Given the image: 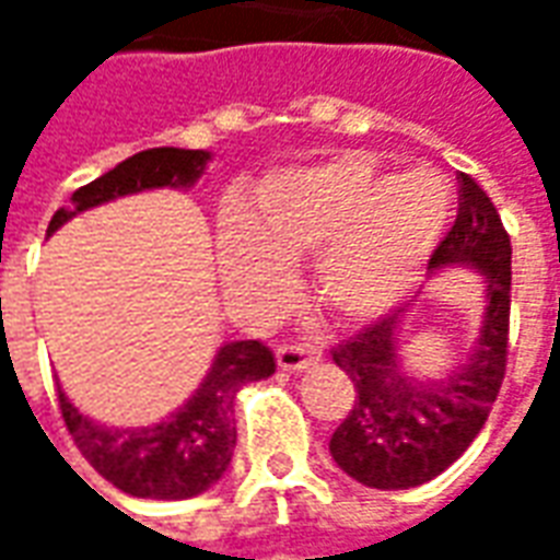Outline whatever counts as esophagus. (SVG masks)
<instances>
[{"label":"esophagus","mask_w":560,"mask_h":560,"mask_svg":"<svg viewBox=\"0 0 560 560\" xmlns=\"http://www.w3.org/2000/svg\"><path fill=\"white\" fill-rule=\"evenodd\" d=\"M276 360H279L284 372H303V369L320 360V348L308 345V341H291V345H279L276 348Z\"/></svg>","instance_id":"esophagus-1"}]
</instances>
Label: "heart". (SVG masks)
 Returning <instances> with one entry per match:
<instances>
[{
	"mask_svg": "<svg viewBox=\"0 0 560 560\" xmlns=\"http://www.w3.org/2000/svg\"><path fill=\"white\" fill-rule=\"evenodd\" d=\"M260 232L231 219L224 269L243 284H276L284 257L316 255L315 291L332 315L369 320L408 293L441 243L453 209L441 173H381L360 155L284 173L260 195Z\"/></svg>",
	"mask_w": 560,
	"mask_h": 560,
	"instance_id": "heart-1",
	"label": "heart"
}]
</instances>
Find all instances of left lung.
Returning a JSON list of instances; mask_svg holds the SVG:
<instances>
[{"label":"left lung","mask_w":560,"mask_h":560,"mask_svg":"<svg viewBox=\"0 0 560 560\" xmlns=\"http://www.w3.org/2000/svg\"><path fill=\"white\" fill-rule=\"evenodd\" d=\"M458 212L429 257V269L470 264L486 276V317L470 360L444 381L422 384L401 372L396 353L399 312L384 315L332 348L351 377L353 405L329 438V453L348 477L372 489H413L456 462L489 420L504 384L510 341V233L470 176L458 173Z\"/></svg>","instance_id":"obj_1"}]
</instances>
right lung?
Instances as JSON below:
<instances>
[{
    "label": "right lung",
    "instance_id": "1",
    "mask_svg": "<svg viewBox=\"0 0 560 560\" xmlns=\"http://www.w3.org/2000/svg\"><path fill=\"white\" fill-rule=\"evenodd\" d=\"M209 152L203 149L159 147L143 149L98 179L80 185L71 195V207L56 209L47 236L74 219L83 209L98 207L116 197L147 191V188H188L207 171ZM276 360L264 341H231L215 353L207 381L200 384L191 401L173 413L171 420L155 422L147 429H107L92 422L66 399L59 389V411L74 444L116 489L135 498L179 501L207 492L228 470L236 446L233 401L236 393L269 377Z\"/></svg>",
    "mask_w": 560,
    "mask_h": 560
}]
</instances>
